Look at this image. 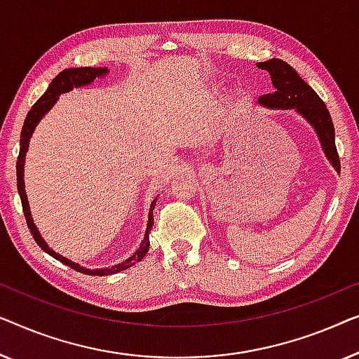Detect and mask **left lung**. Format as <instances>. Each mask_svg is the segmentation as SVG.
Returning <instances> with one entry per match:
<instances>
[{
	"label": "left lung",
	"mask_w": 359,
	"mask_h": 359,
	"mask_svg": "<svg viewBox=\"0 0 359 359\" xmlns=\"http://www.w3.org/2000/svg\"><path fill=\"white\" fill-rule=\"evenodd\" d=\"M257 67L270 73L275 93L262 95L259 104L269 109H292L311 125L320 141L322 151L332 168L340 174V159L335 146V130L325 104L314 89L302 79L296 69L278 58L257 63Z\"/></svg>",
	"instance_id": "left-lung-1"
}]
</instances>
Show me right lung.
<instances>
[{"mask_svg": "<svg viewBox=\"0 0 359 359\" xmlns=\"http://www.w3.org/2000/svg\"><path fill=\"white\" fill-rule=\"evenodd\" d=\"M105 74H109V68H90V67H84V68H68V69H63L62 73L58 74L57 78H55L52 83H50L48 89L45 90V94L40 97L37 102L32 105V109L29 110L27 117H26V122H24V127L21 131V148H19V158H18V164H16V172H18V191H19V196H21V201H22V210H24V216H26V221H27V226L30 232H32L34 239L37 244L40 245V249L43 252H47L48 255H52L53 259H57L58 262H62V264L72 266L76 271H81V273H86V275H93V276H105V275H114V273H118V271H123L130 269V266H133L135 264H138V262L143 260V257L148 254L149 250V232L153 229V224H154V218H153V210L156 206V200H153V203H151V208H149V215H148V224H146V231H144V237L143 241H141V244L138 249L133 252V255H130L127 260H123L122 264H117V265H112V266H105V269H86V266L76 264V262L67 259V257L60 255L58 252H55L53 249H50L47 242L40 234L37 226L34 223V218H32V213H30V206H29V200H27V195H26V184H24V164H26V154H27V149H29V141L32 138V133L35 127H37L40 120H42L45 115L48 114V110L53 107L55 104H57L58 97L65 93H69V90L73 89H78V88H84V86H89L93 84L95 79L97 78H104Z\"/></svg>", "mask_w": 359, "mask_h": 359, "instance_id": "obj_1", "label": "right lung"}]
</instances>
